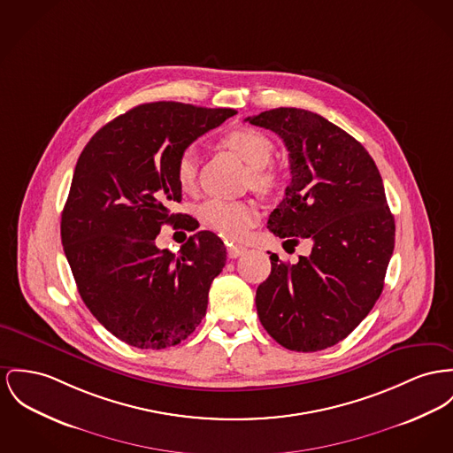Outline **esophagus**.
<instances>
[{
	"label": "esophagus",
	"instance_id": "1",
	"mask_svg": "<svg viewBox=\"0 0 453 453\" xmlns=\"http://www.w3.org/2000/svg\"><path fill=\"white\" fill-rule=\"evenodd\" d=\"M245 250H247V249H245L243 245H232V243L228 245V256H230L232 259H237Z\"/></svg>",
	"mask_w": 453,
	"mask_h": 453
}]
</instances>
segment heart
Wrapping results in <instances>:
<instances>
[{
    "label": "heart",
    "instance_id": "b5f03b06",
    "mask_svg": "<svg viewBox=\"0 0 453 453\" xmlns=\"http://www.w3.org/2000/svg\"><path fill=\"white\" fill-rule=\"evenodd\" d=\"M223 146L237 152L250 166L252 187L265 194H273L283 180L280 166L270 163L274 154L272 139L256 128H235L223 137ZM177 180L183 190H190L197 179V152L185 150L180 152L175 168ZM199 219L218 235L239 241L247 235L249 228L257 223L259 208L252 201H226L208 199L199 206Z\"/></svg>",
    "mask_w": 453,
    "mask_h": 453
}]
</instances>
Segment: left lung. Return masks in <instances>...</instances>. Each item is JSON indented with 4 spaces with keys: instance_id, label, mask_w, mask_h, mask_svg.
I'll return each mask as SVG.
<instances>
[{
    "instance_id": "obj_1",
    "label": "left lung",
    "mask_w": 453,
    "mask_h": 453,
    "mask_svg": "<svg viewBox=\"0 0 453 453\" xmlns=\"http://www.w3.org/2000/svg\"><path fill=\"white\" fill-rule=\"evenodd\" d=\"M245 121L278 134L288 151L292 180L270 214V232L312 241L296 265L270 256L257 316L288 350L328 349L359 326L383 290L395 221L381 175L361 142L318 113L274 108Z\"/></svg>"
}]
</instances>
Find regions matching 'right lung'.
<instances>
[{"mask_svg": "<svg viewBox=\"0 0 453 453\" xmlns=\"http://www.w3.org/2000/svg\"><path fill=\"white\" fill-rule=\"evenodd\" d=\"M235 113L146 103L99 128L79 156L61 212L63 250L92 316L132 347H173L206 314L225 243L203 230L175 256L154 241L165 223L187 216L170 211L181 201L180 152Z\"/></svg>", "mask_w": 453, "mask_h": 453, "instance_id": "1", "label": "right lung"}]
</instances>
